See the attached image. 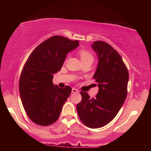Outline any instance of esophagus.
Instances as JSON below:
<instances>
[{
    "mask_svg": "<svg viewBox=\"0 0 151 151\" xmlns=\"http://www.w3.org/2000/svg\"><path fill=\"white\" fill-rule=\"evenodd\" d=\"M72 93H78V91L77 90V89H76V88H72Z\"/></svg>",
    "mask_w": 151,
    "mask_h": 151,
    "instance_id": "esophagus-1",
    "label": "esophagus"
}]
</instances>
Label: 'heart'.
I'll return each mask as SVG.
<instances>
[{"instance_id": "heart-1", "label": "heart", "mask_w": 151, "mask_h": 151, "mask_svg": "<svg viewBox=\"0 0 151 151\" xmlns=\"http://www.w3.org/2000/svg\"><path fill=\"white\" fill-rule=\"evenodd\" d=\"M78 53L79 55H80L82 63L86 62V61H92V62H93L94 60L93 55H92L89 51L85 49L79 50Z\"/></svg>"}]
</instances>
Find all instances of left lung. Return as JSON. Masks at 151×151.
I'll use <instances>...</instances> for the list:
<instances>
[{"mask_svg":"<svg viewBox=\"0 0 151 151\" xmlns=\"http://www.w3.org/2000/svg\"><path fill=\"white\" fill-rule=\"evenodd\" d=\"M98 57L93 78L99 93L95 98L81 92L76 105L78 115L86 127L96 129L109 123L118 113L127 95L129 72L117 51L108 43L95 41L91 45Z\"/></svg>","mask_w":151,"mask_h":151,"instance_id":"1","label":"left lung"}]
</instances>
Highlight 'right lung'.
<instances>
[{
    "instance_id": "obj_1",
    "label": "right lung",
    "mask_w": 151,
    "mask_h": 151,
    "mask_svg": "<svg viewBox=\"0 0 151 151\" xmlns=\"http://www.w3.org/2000/svg\"><path fill=\"white\" fill-rule=\"evenodd\" d=\"M60 36H53L35 48L22 69L19 81L20 99L28 116L35 123L48 126L58 120L72 89L52 83L66 55L79 45Z\"/></svg>"
}]
</instances>
